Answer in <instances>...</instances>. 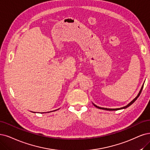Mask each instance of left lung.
<instances>
[{
	"mask_svg": "<svg viewBox=\"0 0 150 150\" xmlns=\"http://www.w3.org/2000/svg\"><path fill=\"white\" fill-rule=\"evenodd\" d=\"M143 85H142V88H141V90H140V91H139V93H138V95L134 99H133V100L129 103V104H128L127 105V106H124V107H122V108H117V109H108V108H101V107H99V106H96V105H95V104H93V105L94 106H95L96 108H98V109H104V110H120V109H126L127 108H128V107H129L130 105H132L133 103H134L137 99V98L139 97V96L140 95V94H141V92H142V89H143Z\"/></svg>",
	"mask_w": 150,
	"mask_h": 150,
	"instance_id": "8db88e82",
	"label": "left lung"
}]
</instances>
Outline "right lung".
<instances>
[{"mask_svg": "<svg viewBox=\"0 0 150 150\" xmlns=\"http://www.w3.org/2000/svg\"><path fill=\"white\" fill-rule=\"evenodd\" d=\"M55 110H53V111H55ZM44 113V112H43Z\"/></svg>", "mask_w": 150, "mask_h": 150, "instance_id": "right-lung-1", "label": "right lung"}]
</instances>
